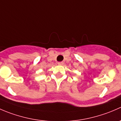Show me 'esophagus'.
Listing matches in <instances>:
<instances>
[{"mask_svg": "<svg viewBox=\"0 0 121 121\" xmlns=\"http://www.w3.org/2000/svg\"><path fill=\"white\" fill-rule=\"evenodd\" d=\"M63 64H64V63H63V62H58V65H63Z\"/></svg>", "mask_w": 121, "mask_h": 121, "instance_id": "esophagus-1", "label": "esophagus"}]
</instances>
